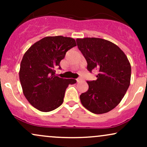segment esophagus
I'll list each match as a JSON object with an SVG mask.
<instances>
[{"mask_svg":"<svg viewBox=\"0 0 147 147\" xmlns=\"http://www.w3.org/2000/svg\"><path fill=\"white\" fill-rule=\"evenodd\" d=\"M82 78H78V79H77V82H80V81H82Z\"/></svg>","mask_w":147,"mask_h":147,"instance_id":"1","label":"esophagus"}]
</instances>
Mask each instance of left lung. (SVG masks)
I'll list each match as a JSON object with an SVG mask.
<instances>
[{"instance_id": "8db88e82", "label": "left lung", "mask_w": 147, "mask_h": 147, "mask_svg": "<svg viewBox=\"0 0 147 147\" xmlns=\"http://www.w3.org/2000/svg\"><path fill=\"white\" fill-rule=\"evenodd\" d=\"M77 46L87 61V69L98 72L94 81H87L88 90L80 95L86 109L95 114L113 110L121 102L130 85L131 67L117 45L99 38H77Z\"/></svg>"}]
</instances>
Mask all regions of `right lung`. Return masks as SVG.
Listing matches in <instances>:
<instances>
[{
  "label": "right lung",
  "mask_w": 147,
  "mask_h": 147,
  "mask_svg": "<svg viewBox=\"0 0 147 147\" xmlns=\"http://www.w3.org/2000/svg\"><path fill=\"white\" fill-rule=\"evenodd\" d=\"M76 45L70 37L47 36L34 43L23 55L19 71L22 89L25 98L38 111L49 112L60 106L69 84L77 82L55 73L56 68L61 69L60 61L66 52Z\"/></svg>",
  "instance_id": "add662e5"
}]
</instances>
